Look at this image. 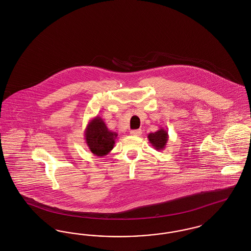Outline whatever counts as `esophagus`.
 Returning a JSON list of instances; mask_svg holds the SVG:
<instances>
[{
  "label": "esophagus",
  "mask_w": 251,
  "mask_h": 251,
  "mask_svg": "<svg viewBox=\"0 0 251 251\" xmlns=\"http://www.w3.org/2000/svg\"><path fill=\"white\" fill-rule=\"evenodd\" d=\"M130 133H131V135H133V136H140L141 133H142V131L141 130H132Z\"/></svg>",
  "instance_id": "34e87169"
}]
</instances>
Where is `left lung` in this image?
I'll return each instance as SVG.
<instances>
[{
    "instance_id": "1",
    "label": "left lung",
    "mask_w": 251,
    "mask_h": 251,
    "mask_svg": "<svg viewBox=\"0 0 251 251\" xmlns=\"http://www.w3.org/2000/svg\"><path fill=\"white\" fill-rule=\"evenodd\" d=\"M148 138L156 151H163L165 150L168 141V133L164 128H161L155 132L149 133Z\"/></svg>"
}]
</instances>
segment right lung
Wrapping results in <instances>:
<instances>
[{
    "label": "right lung",
    "instance_id": "right-lung-1",
    "mask_svg": "<svg viewBox=\"0 0 251 251\" xmlns=\"http://www.w3.org/2000/svg\"><path fill=\"white\" fill-rule=\"evenodd\" d=\"M117 137L118 133L110 131L99 116L88 122L84 131V139L89 151L100 157L107 155L113 150Z\"/></svg>",
    "mask_w": 251,
    "mask_h": 251
}]
</instances>
